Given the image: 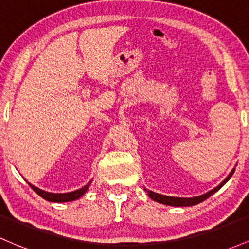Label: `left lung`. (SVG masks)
I'll list each match as a JSON object with an SVG mask.
<instances>
[{
  "label": "left lung",
  "instance_id": "obj_1",
  "mask_svg": "<svg viewBox=\"0 0 249 249\" xmlns=\"http://www.w3.org/2000/svg\"><path fill=\"white\" fill-rule=\"evenodd\" d=\"M234 171H235V169H233V170L231 171V174H229L228 176H227V178L225 179V181H223L222 183H220V184H218L216 188H214V189H213V190L208 191V193L203 194V195L196 196V197H173V196L160 195V194L154 193V191L147 190V189H145V191H146L147 195H149V197L151 198V200L158 202V203L166 204V206H173V207L195 206V204H198V203H201V202H203L204 200H207V198L210 197V196H212L213 194L216 193V191L220 189V188L222 187V185H225L226 183L229 181V178H231V177L233 176Z\"/></svg>",
  "mask_w": 249,
  "mask_h": 249
}]
</instances>
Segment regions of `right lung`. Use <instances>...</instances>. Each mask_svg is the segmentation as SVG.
<instances>
[{"mask_svg":"<svg viewBox=\"0 0 249 249\" xmlns=\"http://www.w3.org/2000/svg\"><path fill=\"white\" fill-rule=\"evenodd\" d=\"M91 182L87 183L86 185H84V187L80 188V189L74 190V191H71V193H64V194L48 193V191H45V190H42V189H39V188L34 187V185L31 184V183H28V184L31 185L32 189L34 190L35 193L37 194V195L41 196V197H42V198H45L46 201H49V202H71V201L78 200L79 197H81V196H83L84 194L86 193V190L89 189V184H91Z\"/></svg>","mask_w":249,"mask_h":249,"instance_id":"right-lung-1","label":"right lung"}]
</instances>
